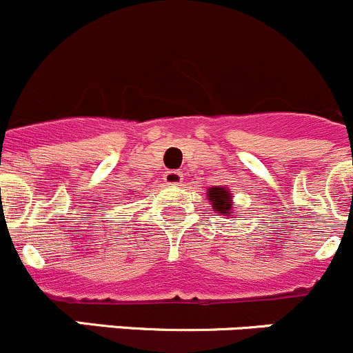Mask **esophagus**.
<instances>
[{"label":"esophagus","mask_w":353,"mask_h":353,"mask_svg":"<svg viewBox=\"0 0 353 353\" xmlns=\"http://www.w3.org/2000/svg\"><path fill=\"white\" fill-rule=\"evenodd\" d=\"M163 183L170 184V186H179L183 183V174L179 170H167L163 174Z\"/></svg>","instance_id":"34e87169"}]
</instances>
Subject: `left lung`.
<instances>
[{"label": "left lung", "mask_w": 353, "mask_h": 353, "mask_svg": "<svg viewBox=\"0 0 353 353\" xmlns=\"http://www.w3.org/2000/svg\"><path fill=\"white\" fill-rule=\"evenodd\" d=\"M230 191L225 188H210L208 199L212 201L213 210L220 215H230L232 213V196Z\"/></svg>", "instance_id": "left-lung-1"}]
</instances>
